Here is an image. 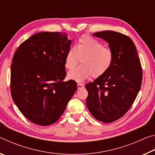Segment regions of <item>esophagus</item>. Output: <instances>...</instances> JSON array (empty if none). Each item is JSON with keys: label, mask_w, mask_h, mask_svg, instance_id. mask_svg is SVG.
Returning a JSON list of instances; mask_svg holds the SVG:
<instances>
[{"label": "esophagus", "mask_w": 155, "mask_h": 155, "mask_svg": "<svg viewBox=\"0 0 155 155\" xmlns=\"http://www.w3.org/2000/svg\"><path fill=\"white\" fill-rule=\"evenodd\" d=\"M77 87H78V90H81V89L84 88V85H83V84L78 83L77 84Z\"/></svg>", "instance_id": "esophagus-1"}]
</instances>
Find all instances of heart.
<instances>
[{"label":"heart","mask_w":155,"mask_h":155,"mask_svg":"<svg viewBox=\"0 0 155 155\" xmlns=\"http://www.w3.org/2000/svg\"><path fill=\"white\" fill-rule=\"evenodd\" d=\"M81 59V65L68 73V78L82 82L91 75L99 77L108 71L114 61V53L96 39L83 35L74 47L65 54L64 63L67 69H72Z\"/></svg>","instance_id":"heart-1"}]
</instances>
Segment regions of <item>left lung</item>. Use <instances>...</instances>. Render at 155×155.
<instances>
[{
    "label": "left lung",
    "instance_id": "8db88e82",
    "mask_svg": "<svg viewBox=\"0 0 155 155\" xmlns=\"http://www.w3.org/2000/svg\"><path fill=\"white\" fill-rule=\"evenodd\" d=\"M93 35L109 44L114 61L105 74L85 85L86 104L94 118L109 123L122 117L134 103L141 87L142 70L136 47L128 36L113 31Z\"/></svg>",
    "mask_w": 155,
    "mask_h": 155
}]
</instances>
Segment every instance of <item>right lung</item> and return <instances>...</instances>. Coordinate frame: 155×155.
<instances>
[{"mask_svg":"<svg viewBox=\"0 0 155 155\" xmlns=\"http://www.w3.org/2000/svg\"><path fill=\"white\" fill-rule=\"evenodd\" d=\"M68 33L41 32L15 51L11 66V93L20 112L34 124L56 122L77 90V83L63 82L65 56L71 45Z\"/></svg>","mask_w":155,"mask_h":155,"instance_id":"right-lung-1","label":"right lung"}]
</instances>
